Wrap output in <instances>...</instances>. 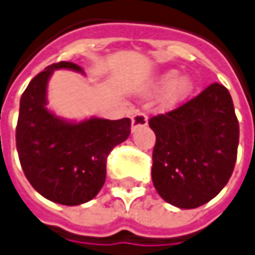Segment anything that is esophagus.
<instances>
[{"label": "esophagus", "instance_id": "esophagus-1", "mask_svg": "<svg viewBox=\"0 0 255 255\" xmlns=\"http://www.w3.org/2000/svg\"><path fill=\"white\" fill-rule=\"evenodd\" d=\"M147 125V116L142 112H134L132 116V130Z\"/></svg>", "mask_w": 255, "mask_h": 255}]
</instances>
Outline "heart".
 I'll return each mask as SVG.
<instances>
[{"label": "heart", "instance_id": "heart-1", "mask_svg": "<svg viewBox=\"0 0 255 255\" xmlns=\"http://www.w3.org/2000/svg\"><path fill=\"white\" fill-rule=\"evenodd\" d=\"M176 72H167L159 79L160 88L166 89V101L169 103H177L183 101L193 89V82L189 76H179L176 80Z\"/></svg>", "mask_w": 255, "mask_h": 255}]
</instances>
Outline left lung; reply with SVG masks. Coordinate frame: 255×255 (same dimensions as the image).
Listing matches in <instances>:
<instances>
[{"mask_svg":"<svg viewBox=\"0 0 255 255\" xmlns=\"http://www.w3.org/2000/svg\"><path fill=\"white\" fill-rule=\"evenodd\" d=\"M156 134L152 180L163 200L196 209L227 184L237 160L239 121L230 92L209 85L196 98L149 119Z\"/></svg>","mask_w":255,"mask_h":255,"instance_id":"obj_1","label":"left lung"}]
</instances>
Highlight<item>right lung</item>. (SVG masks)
Masks as SVG:
<instances>
[{"mask_svg":"<svg viewBox=\"0 0 255 255\" xmlns=\"http://www.w3.org/2000/svg\"><path fill=\"white\" fill-rule=\"evenodd\" d=\"M62 68L84 74L79 65L62 61L36 75L21 96L15 140L22 170L35 190L54 203L78 206L102 189L106 159L129 137L132 122L129 118L68 122L49 112L48 81Z\"/></svg>","mask_w":255,"mask_h":255,"instance_id":"obj_1","label":"right lung"}]
</instances>
